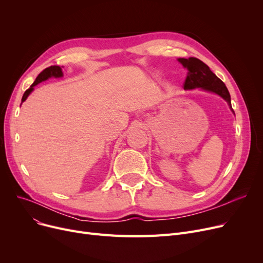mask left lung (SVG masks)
<instances>
[{
	"label": "left lung",
	"mask_w": 263,
	"mask_h": 263,
	"mask_svg": "<svg viewBox=\"0 0 263 263\" xmlns=\"http://www.w3.org/2000/svg\"><path fill=\"white\" fill-rule=\"evenodd\" d=\"M184 68L187 69V76L184 82V89L191 90L199 88L204 91H209L218 95L228 103L232 113L234 114L231 107L230 93L224 84V82L218 79L203 62L196 58L190 59H178Z\"/></svg>",
	"instance_id": "left-lung-1"
}]
</instances>
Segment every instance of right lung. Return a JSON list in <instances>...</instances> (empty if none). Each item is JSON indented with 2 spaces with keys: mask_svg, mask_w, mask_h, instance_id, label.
Returning a JSON list of instances; mask_svg holds the SVG:
<instances>
[{
  "mask_svg": "<svg viewBox=\"0 0 263 263\" xmlns=\"http://www.w3.org/2000/svg\"><path fill=\"white\" fill-rule=\"evenodd\" d=\"M62 77H63V71H62V68L60 66H50V67L46 68L44 71H41L38 74V77L36 78L35 82L30 86V88L25 90V92H24V95L22 97V102H24L27 99V97L30 96V93L34 90V87L36 85H38L39 83L44 82V81H47L50 78H62Z\"/></svg>",
  "mask_w": 263,
  "mask_h": 263,
  "instance_id": "add662e5",
  "label": "right lung"
}]
</instances>
